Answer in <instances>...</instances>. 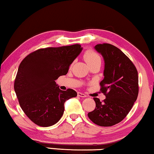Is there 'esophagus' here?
<instances>
[{
  "mask_svg": "<svg viewBox=\"0 0 154 154\" xmlns=\"http://www.w3.org/2000/svg\"><path fill=\"white\" fill-rule=\"evenodd\" d=\"M77 96L78 97H86V94H85L84 93H82V92H78L77 93Z\"/></svg>",
  "mask_w": 154,
  "mask_h": 154,
  "instance_id": "1",
  "label": "esophagus"
}]
</instances>
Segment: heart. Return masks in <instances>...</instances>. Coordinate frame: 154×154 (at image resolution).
<instances>
[{
    "label": "heart",
    "mask_w": 154,
    "mask_h": 154,
    "mask_svg": "<svg viewBox=\"0 0 154 154\" xmlns=\"http://www.w3.org/2000/svg\"><path fill=\"white\" fill-rule=\"evenodd\" d=\"M85 61L87 62V63L89 65V64L96 62L97 60H101L100 57L97 54L96 52H94L92 50H88L86 52V53L85 54L84 56Z\"/></svg>",
    "instance_id": "1"
}]
</instances>
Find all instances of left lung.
Masks as SVG:
<instances>
[{
  "label": "left lung",
  "mask_w": 154,
  "mask_h": 154,
  "mask_svg": "<svg viewBox=\"0 0 154 154\" xmlns=\"http://www.w3.org/2000/svg\"><path fill=\"white\" fill-rule=\"evenodd\" d=\"M94 49L104 61V79L100 90L106 99L100 102L94 97L96 108L88 113L93 123L112 126L122 122L131 109L139 94L137 68L122 50L111 44H99Z\"/></svg>",
  "instance_id": "left-lung-1"
}]
</instances>
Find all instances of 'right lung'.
<instances>
[{"label":"right lung","instance_id":"1","mask_svg":"<svg viewBox=\"0 0 154 154\" xmlns=\"http://www.w3.org/2000/svg\"><path fill=\"white\" fill-rule=\"evenodd\" d=\"M82 50L76 44L39 49L25 57L19 65L14 82L15 92L21 109L37 125H54L64 113V104L77 92L60 89L55 82L67 75L69 67Z\"/></svg>","mask_w":154,"mask_h":154}]
</instances>
